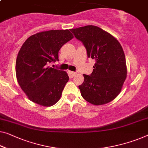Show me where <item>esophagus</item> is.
Here are the masks:
<instances>
[{"mask_svg":"<svg viewBox=\"0 0 148 148\" xmlns=\"http://www.w3.org/2000/svg\"><path fill=\"white\" fill-rule=\"evenodd\" d=\"M69 74H70V76L71 77H74L75 75L76 74V72H72V71H69Z\"/></svg>","mask_w":148,"mask_h":148,"instance_id":"1","label":"esophagus"}]
</instances>
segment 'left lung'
Segmentation results:
<instances>
[{
	"label": "left lung",
	"mask_w": 148,
	"mask_h": 148,
	"mask_svg": "<svg viewBox=\"0 0 148 148\" xmlns=\"http://www.w3.org/2000/svg\"><path fill=\"white\" fill-rule=\"evenodd\" d=\"M70 30L85 46L88 57L96 61L92 74H83L84 81L78 86L82 96L95 106L112 102L120 93L127 77L125 57L120 43L96 26Z\"/></svg>",
	"instance_id": "1"
}]
</instances>
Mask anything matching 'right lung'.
<instances>
[{"mask_svg": "<svg viewBox=\"0 0 148 148\" xmlns=\"http://www.w3.org/2000/svg\"><path fill=\"white\" fill-rule=\"evenodd\" d=\"M74 38L69 30L42 31L26 39L16 60L18 83L30 101L49 107L61 98L69 77L66 72L47 66L58 60V52Z\"/></svg>", "mask_w": 148, "mask_h": 148, "instance_id": "right-lung-1", "label": "right lung"}]
</instances>
